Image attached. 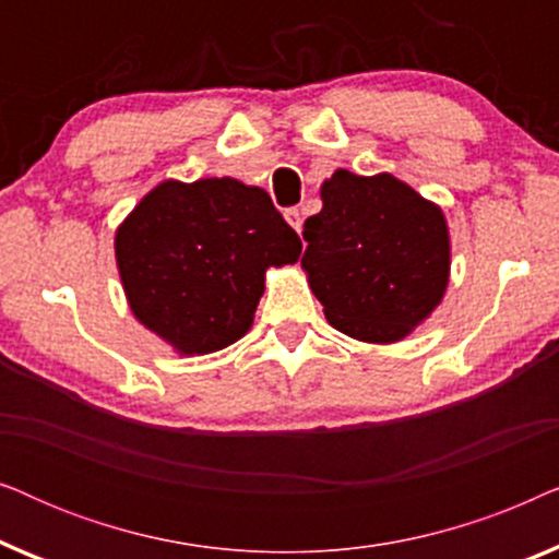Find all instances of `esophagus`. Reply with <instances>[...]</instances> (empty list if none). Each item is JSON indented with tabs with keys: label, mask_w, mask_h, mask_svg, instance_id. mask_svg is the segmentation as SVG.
<instances>
[{
	"label": "esophagus",
	"mask_w": 559,
	"mask_h": 559,
	"mask_svg": "<svg viewBox=\"0 0 559 559\" xmlns=\"http://www.w3.org/2000/svg\"><path fill=\"white\" fill-rule=\"evenodd\" d=\"M285 218H287V224L293 226L297 234H300V228H302V211L300 209H287L285 211Z\"/></svg>",
	"instance_id": "1"
}]
</instances>
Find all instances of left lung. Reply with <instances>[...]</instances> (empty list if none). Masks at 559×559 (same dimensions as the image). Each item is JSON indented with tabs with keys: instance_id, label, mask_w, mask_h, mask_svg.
<instances>
[{
	"instance_id": "obj_1",
	"label": "left lung",
	"mask_w": 559,
	"mask_h": 559,
	"mask_svg": "<svg viewBox=\"0 0 559 559\" xmlns=\"http://www.w3.org/2000/svg\"><path fill=\"white\" fill-rule=\"evenodd\" d=\"M320 198L323 211L305 221L302 270L328 323L366 343L402 341L445 295V216L389 173L335 170Z\"/></svg>"
}]
</instances>
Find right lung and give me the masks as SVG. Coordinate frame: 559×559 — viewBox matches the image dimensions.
<instances>
[{
  "mask_svg": "<svg viewBox=\"0 0 559 559\" xmlns=\"http://www.w3.org/2000/svg\"><path fill=\"white\" fill-rule=\"evenodd\" d=\"M114 247L134 318L182 356L239 341L266 270L295 264L302 251L266 190L234 178L159 182Z\"/></svg>",
  "mask_w": 559,
  "mask_h": 559,
  "instance_id": "right-lung-1",
  "label": "right lung"
}]
</instances>
